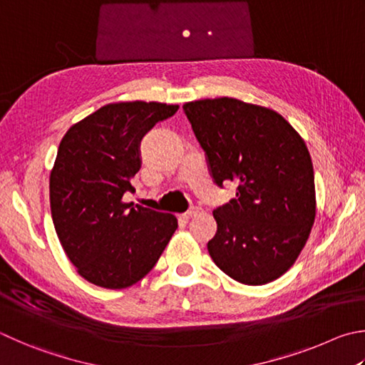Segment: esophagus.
I'll list each match as a JSON object with an SVG mask.
<instances>
[{"label": "esophagus", "instance_id": "obj_1", "mask_svg": "<svg viewBox=\"0 0 365 365\" xmlns=\"http://www.w3.org/2000/svg\"><path fill=\"white\" fill-rule=\"evenodd\" d=\"M202 214V209L201 207H191L188 212H185V214H182L183 218H193L196 215Z\"/></svg>", "mask_w": 365, "mask_h": 365}]
</instances>
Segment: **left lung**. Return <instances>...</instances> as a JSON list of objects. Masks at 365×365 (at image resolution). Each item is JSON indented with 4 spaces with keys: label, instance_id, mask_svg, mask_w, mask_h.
Returning a JSON list of instances; mask_svg holds the SVG:
<instances>
[{
    "label": "left lung",
    "instance_id": "obj_1",
    "mask_svg": "<svg viewBox=\"0 0 365 365\" xmlns=\"http://www.w3.org/2000/svg\"><path fill=\"white\" fill-rule=\"evenodd\" d=\"M215 183L236 200L214 210L209 255L247 286L281 277L297 262L316 218L314 170L302 135L274 110L233 97L183 103Z\"/></svg>",
    "mask_w": 365,
    "mask_h": 365
}]
</instances>
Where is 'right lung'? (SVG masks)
Masks as SVG:
<instances>
[{"instance_id": "1", "label": "right lung", "mask_w": 365, "mask_h": 365, "mask_svg": "<svg viewBox=\"0 0 365 365\" xmlns=\"http://www.w3.org/2000/svg\"><path fill=\"white\" fill-rule=\"evenodd\" d=\"M178 105L108 103L73 124L49 177L52 222L76 273L103 289L147 276L177 230V218L124 202L140 169L138 143Z\"/></svg>"}]
</instances>
